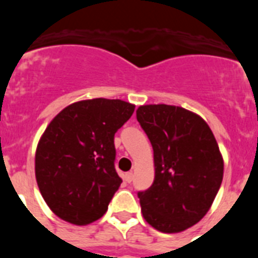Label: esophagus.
I'll use <instances>...</instances> for the list:
<instances>
[{
    "label": "esophagus",
    "mask_w": 258,
    "mask_h": 258,
    "mask_svg": "<svg viewBox=\"0 0 258 258\" xmlns=\"http://www.w3.org/2000/svg\"><path fill=\"white\" fill-rule=\"evenodd\" d=\"M124 181L127 182V183H131L133 181V173L132 172H127L124 174Z\"/></svg>",
    "instance_id": "esophagus-1"
}]
</instances>
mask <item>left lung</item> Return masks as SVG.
<instances>
[{"label":"left lung","instance_id":"8db88e82","mask_svg":"<svg viewBox=\"0 0 258 258\" xmlns=\"http://www.w3.org/2000/svg\"><path fill=\"white\" fill-rule=\"evenodd\" d=\"M137 120L154 150V183L138 192L143 218L161 232L183 231L208 213L220 190L217 141L204 118L178 106H140Z\"/></svg>","mask_w":258,"mask_h":258}]
</instances>
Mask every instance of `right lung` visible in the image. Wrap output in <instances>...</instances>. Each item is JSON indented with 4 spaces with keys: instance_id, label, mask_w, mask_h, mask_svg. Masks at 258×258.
I'll use <instances>...</instances> for the list:
<instances>
[{
    "instance_id": "1",
    "label": "right lung",
    "mask_w": 258,
    "mask_h": 258,
    "mask_svg": "<svg viewBox=\"0 0 258 258\" xmlns=\"http://www.w3.org/2000/svg\"><path fill=\"white\" fill-rule=\"evenodd\" d=\"M134 108L121 99H85L61 109L47 125L36 149V181L60 220L85 226L107 212L122 182L113 164V137Z\"/></svg>"
}]
</instances>
